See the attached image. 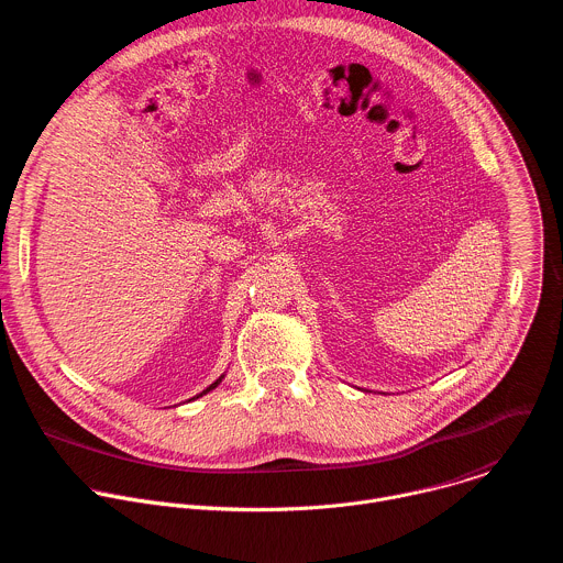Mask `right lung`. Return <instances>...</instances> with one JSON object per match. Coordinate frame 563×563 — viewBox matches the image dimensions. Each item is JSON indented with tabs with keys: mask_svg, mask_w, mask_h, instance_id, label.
Returning <instances> with one entry per match:
<instances>
[{
	"mask_svg": "<svg viewBox=\"0 0 563 563\" xmlns=\"http://www.w3.org/2000/svg\"><path fill=\"white\" fill-rule=\"evenodd\" d=\"M223 378H225V376H221V378H219V380H217V383H212V385H210V387H208V389H206V391H203V394H199V396H197V398H201V396H206V394H210V391H212V389H217V387H219V385H221V380H223ZM192 400H195V398H192Z\"/></svg>",
	"mask_w": 563,
	"mask_h": 563,
	"instance_id": "right-lung-1",
	"label": "right lung"
}]
</instances>
